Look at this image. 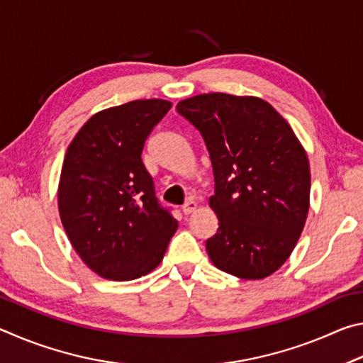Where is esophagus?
<instances>
[{"instance_id":"obj_1","label":"esophagus","mask_w":363,"mask_h":363,"mask_svg":"<svg viewBox=\"0 0 363 363\" xmlns=\"http://www.w3.org/2000/svg\"><path fill=\"white\" fill-rule=\"evenodd\" d=\"M195 210H196V203H195L194 200H187L186 203L182 205V213L186 214V216H187V214H190V213H194Z\"/></svg>"}]
</instances>
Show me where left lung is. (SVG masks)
<instances>
[{
  "mask_svg": "<svg viewBox=\"0 0 363 363\" xmlns=\"http://www.w3.org/2000/svg\"><path fill=\"white\" fill-rule=\"evenodd\" d=\"M210 153L218 232L206 251L245 280L274 274L296 245L309 211L311 171L290 125L266 101L223 93L177 104Z\"/></svg>",
  "mask_w": 363,
  "mask_h": 363,
  "instance_id": "obj_1",
  "label": "left lung"
}]
</instances>
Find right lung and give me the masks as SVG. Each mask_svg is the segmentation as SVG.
Returning a JSON list of instances; mask_svg holds the SVG:
<instances>
[{"instance_id":"1","label":"right lung","mask_w":363,"mask_h":363,"mask_svg":"<svg viewBox=\"0 0 363 363\" xmlns=\"http://www.w3.org/2000/svg\"><path fill=\"white\" fill-rule=\"evenodd\" d=\"M169 108L168 101L145 99L102 110L67 149L60 219L78 256L104 279L125 281L152 272L177 229L140 157Z\"/></svg>"}]
</instances>
